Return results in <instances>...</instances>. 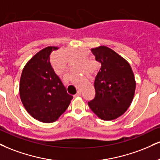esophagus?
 <instances>
[{
    "instance_id": "34e87169",
    "label": "esophagus",
    "mask_w": 160,
    "mask_h": 160,
    "mask_svg": "<svg viewBox=\"0 0 160 160\" xmlns=\"http://www.w3.org/2000/svg\"><path fill=\"white\" fill-rule=\"evenodd\" d=\"M80 95H81V91H80V90H78V92H77L76 95H74V97H75V98H77V97H80Z\"/></svg>"
}]
</instances>
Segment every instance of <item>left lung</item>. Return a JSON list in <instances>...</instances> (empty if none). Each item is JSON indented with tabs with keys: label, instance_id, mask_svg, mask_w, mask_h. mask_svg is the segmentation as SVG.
Instances as JSON below:
<instances>
[{
	"label": "left lung",
	"instance_id": "8db88e82",
	"mask_svg": "<svg viewBox=\"0 0 160 160\" xmlns=\"http://www.w3.org/2000/svg\"><path fill=\"white\" fill-rule=\"evenodd\" d=\"M92 52L101 67L94 82L95 98L88 102V107L102 120H114L124 114L133 99V72L126 59L106 46Z\"/></svg>",
	"mask_w": 160,
	"mask_h": 160
}]
</instances>
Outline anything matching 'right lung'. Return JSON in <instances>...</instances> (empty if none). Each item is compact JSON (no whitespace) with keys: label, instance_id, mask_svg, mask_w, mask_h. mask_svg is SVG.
<instances>
[{"label":"right lung","instance_id":"obj_1","mask_svg":"<svg viewBox=\"0 0 160 160\" xmlns=\"http://www.w3.org/2000/svg\"><path fill=\"white\" fill-rule=\"evenodd\" d=\"M57 49L50 46L38 52L24 66L20 79L19 93L24 108L45 123L57 121L73 98L50 62V55Z\"/></svg>","mask_w":160,"mask_h":160}]
</instances>
